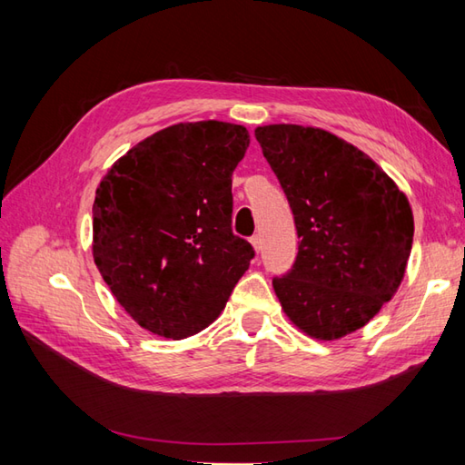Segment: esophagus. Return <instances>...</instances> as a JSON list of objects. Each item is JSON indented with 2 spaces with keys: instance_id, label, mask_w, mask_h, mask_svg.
Masks as SVG:
<instances>
[{
  "instance_id": "esophagus-1",
  "label": "esophagus",
  "mask_w": 465,
  "mask_h": 465,
  "mask_svg": "<svg viewBox=\"0 0 465 465\" xmlns=\"http://www.w3.org/2000/svg\"><path fill=\"white\" fill-rule=\"evenodd\" d=\"M252 245H253V250L255 252H260L262 250V238H260V233H255V235H252Z\"/></svg>"
}]
</instances>
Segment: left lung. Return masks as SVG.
Segmentation results:
<instances>
[{
    "label": "left lung",
    "mask_w": 465,
    "mask_h": 465,
    "mask_svg": "<svg viewBox=\"0 0 465 465\" xmlns=\"http://www.w3.org/2000/svg\"><path fill=\"white\" fill-rule=\"evenodd\" d=\"M293 212L300 248L273 278L282 310L310 338L363 328L393 298L413 242L408 197L368 153L320 127L255 130Z\"/></svg>",
    "instance_id": "8db88e82"
}]
</instances>
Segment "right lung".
Returning a JSON list of instances; mask_svg holds the SVG:
<instances>
[{
	"label": "right lung",
	"instance_id": "1",
	"mask_svg": "<svg viewBox=\"0 0 465 465\" xmlns=\"http://www.w3.org/2000/svg\"><path fill=\"white\" fill-rule=\"evenodd\" d=\"M248 145L243 125L175 124L97 185L94 262L143 330L172 340L202 331L250 268L252 243L232 232V173Z\"/></svg>",
	"mask_w": 465,
	"mask_h": 465
}]
</instances>
